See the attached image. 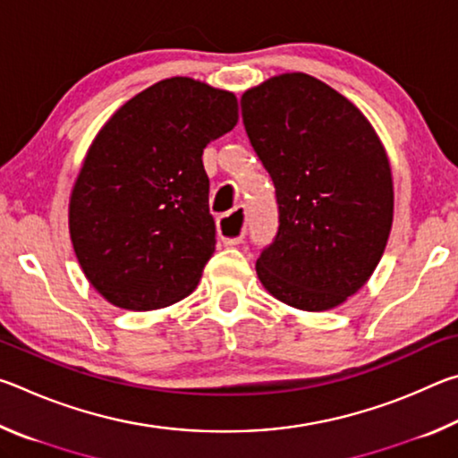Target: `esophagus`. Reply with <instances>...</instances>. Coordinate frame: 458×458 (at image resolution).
I'll return each instance as SVG.
<instances>
[{"mask_svg":"<svg viewBox=\"0 0 458 458\" xmlns=\"http://www.w3.org/2000/svg\"><path fill=\"white\" fill-rule=\"evenodd\" d=\"M246 234V210L236 208L232 214H224L218 218V236L226 246H236Z\"/></svg>","mask_w":458,"mask_h":458,"instance_id":"esophagus-1","label":"esophagus"}]
</instances>
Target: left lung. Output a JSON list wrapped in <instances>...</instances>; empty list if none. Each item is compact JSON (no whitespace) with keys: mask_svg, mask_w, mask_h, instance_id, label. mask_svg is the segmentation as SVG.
Here are the masks:
<instances>
[{"mask_svg":"<svg viewBox=\"0 0 458 458\" xmlns=\"http://www.w3.org/2000/svg\"><path fill=\"white\" fill-rule=\"evenodd\" d=\"M240 106L278 204V232L257 260L260 283L301 311L339 307L368 283L392 230L384 145L350 98L305 72L248 89Z\"/></svg>","mask_w":458,"mask_h":458,"instance_id":"left-lung-1","label":"left lung"}]
</instances>
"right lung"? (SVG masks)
I'll list each match as a JSON object with an SVG mask.
<instances>
[{"instance_id":"add662e5","label":"right lung","mask_w":458,"mask_h":458,"mask_svg":"<svg viewBox=\"0 0 458 458\" xmlns=\"http://www.w3.org/2000/svg\"><path fill=\"white\" fill-rule=\"evenodd\" d=\"M236 123L234 92L174 76L98 131L74 182L68 228L84 276L108 303L153 311L196 289L216 250L201 153Z\"/></svg>"}]
</instances>
